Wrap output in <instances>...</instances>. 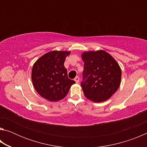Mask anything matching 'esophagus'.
<instances>
[{"label": "esophagus", "instance_id": "34e87169", "mask_svg": "<svg viewBox=\"0 0 147 147\" xmlns=\"http://www.w3.org/2000/svg\"><path fill=\"white\" fill-rule=\"evenodd\" d=\"M74 81H75L76 83H78V82H79V81H80V78H79V76H76V78H74Z\"/></svg>", "mask_w": 147, "mask_h": 147}]
</instances>
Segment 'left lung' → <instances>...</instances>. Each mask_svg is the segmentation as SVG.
I'll return each instance as SVG.
<instances>
[{
  "instance_id": "obj_1",
  "label": "left lung",
  "mask_w": 147,
  "mask_h": 147,
  "mask_svg": "<svg viewBox=\"0 0 147 147\" xmlns=\"http://www.w3.org/2000/svg\"><path fill=\"white\" fill-rule=\"evenodd\" d=\"M83 81L84 95L94 102L106 101L117 91L121 80V69L117 62L103 50L84 52Z\"/></svg>"
}]
</instances>
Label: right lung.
Masks as SVG:
<instances>
[{
    "mask_svg": "<svg viewBox=\"0 0 147 147\" xmlns=\"http://www.w3.org/2000/svg\"><path fill=\"white\" fill-rule=\"evenodd\" d=\"M70 51H53L45 54L35 62L32 71V80L39 95L51 102L65 97L75 82L69 79L64 67Z\"/></svg>",
    "mask_w": 147,
    "mask_h": 147,
    "instance_id": "right-lung-1",
    "label": "right lung"
}]
</instances>
